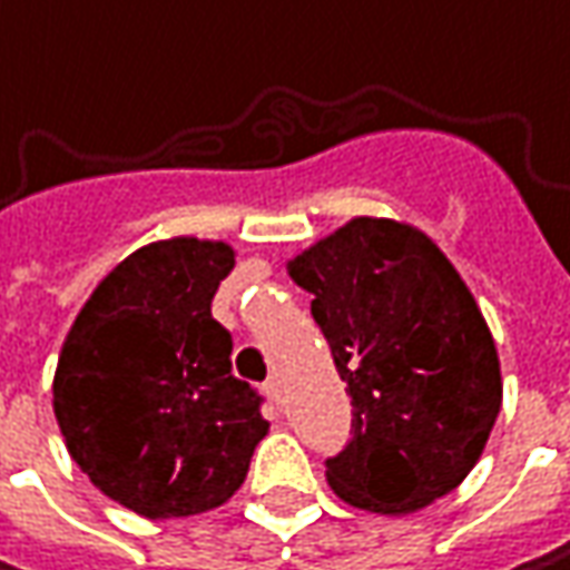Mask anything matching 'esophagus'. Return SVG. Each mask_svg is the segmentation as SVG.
Segmentation results:
<instances>
[{"label": "esophagus", "instance_id": "1", "mask_svg": "<svg viewBox=\"0 0 570 570\" xmlns=\"http://www.w3.org/2000/svg\"><path fill=\"white\" fill-rule=\"evenodd\" d=\"M262 391L268 400H275V403H282V384H278V377H268L265 384H262Z\"/></svg>", "mask_w": 570, "mask_h": 570}]
</instances>
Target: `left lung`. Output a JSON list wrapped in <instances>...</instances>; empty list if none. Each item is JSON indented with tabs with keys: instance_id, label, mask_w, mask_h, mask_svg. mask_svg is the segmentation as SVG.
<instances>
[{
	"instance_id": "obj_1",
	"label": "left lung",
	"mask_w": 570,
	"mask_h": 570,
	"mask_svg": "<svg viewBox=\"0 0 570 570\" xmlns=\"http://www.w3.org/2000/svg\"><path fill=\"white\" fill-rule=\"evenodd\" d=\"M288 275L312 298L351 396V440L324 460L331 489L400 515L453 492L502 406L492 334L460 272L423 233L351 219Z\"/></svg>"
}]
</instances>
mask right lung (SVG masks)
Returning a JSON list of instances; mask_svg holds the SVG:
<instances>
[{"instance_id":"right-lung-1","label":"right lung","mask_w":570,"mask_h":570,"mask_svg":"<svg viewBox=\"0 0 570 570\" xmlns=\"http://www.w3.org/2000/svg\"><path fill=\"white\" fill-rule=\"evenodd\" d=\"M236 258L226 243L167 239L127 255L75 318L55 371L71 460L144 519L223 505L246 479L265 396L233 377L213 318Z\"/></svg>"}]
</instances>
